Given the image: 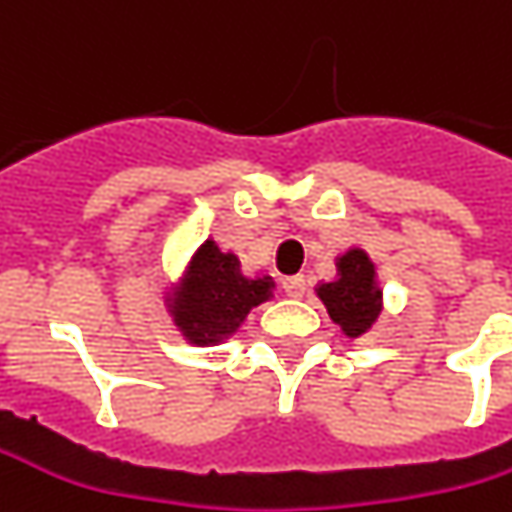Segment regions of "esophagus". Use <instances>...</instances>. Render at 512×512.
Here are the masks:
<instances>
[{
	"mask_svg": "<svg viewBox=\"0 0 512 512\" xmlns=\"http://www.w3.org/2000/svg\"><path fill=\"white\" fill-rule=\"evenodd\" d=\"M285 293L290 296V299H302L307 290V282L305 276H290V279H285Z\"/></svg>",
	"mask_w": 512,
	"mask_h": 512,
	"instance_id": "esophagus-1",
	"label": "esophagus"
}]
</instances>
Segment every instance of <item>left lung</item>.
<instances>
[{"instance_id": "8db88e82", "label": "left lung", "mask_w": 512, "mask_h": 512, "mask_svg": "<svg viewBox=\"0 0 512 512\" xmlns=\"http://www.w3.org/2000/svg\"><path fill=\"white\" fill-rule=\"evenodd\" d=\"M316 296L327 307L333 325L342 327V333L350 339L370 333L384 310L379 273L362 247H350L347 253L336 256V279L319 282Z\"/></svg>"}]
</instances>
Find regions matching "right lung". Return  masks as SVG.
I'll return each mask as SVG.
<instances>
[{"label": "right lung", "mask_w": 512, "mask_h": 512, "mask_svg": "<svg viewBox=\"0 0 512 512\" xmlns=\"http://www.w3.org/2000/svg\"><path fill=\"white\" fill-rule=\"evenodd\" d=\"M273 287L270 276H245L236 253H222L207 239L190 256L182 287H173L165 302L185 342L207 347L230 339L247 313L273 296Z\"/></svg>", "instance_id": "1"}]
</instances>
